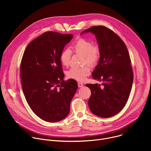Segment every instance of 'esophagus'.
I'll return each instance as SVG.
<instances>
[{"mask_svg": "<svg viewBox=\"0 0 151 151\" xmlns=\"http://www.w3.org/2000/svg\"><path fill=\"white\" fill-rule=\"evenodd\" d=\"M78 87L79 88H82L83 87V84L82 83V82H78Z\"/></svg>", "mask_w": 151, "mask_h": 151, "instance_id": "1", "label": "esophagus"}]
</instances>
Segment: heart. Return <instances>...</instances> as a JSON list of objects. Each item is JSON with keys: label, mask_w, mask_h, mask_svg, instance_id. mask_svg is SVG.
Listing matches in <instances>:
<instances>
[{"label": "heart", "mask_w": 151, "mask_h": 151, "mask_svg": "<svg viewBox=\"0 0 151 151\" xmlns=\"http://www.w3.org/2000/svg\"><path fill=\"white\" fill-rule=\"evenodd\" d=\"M74 52L82 54L83 56V64H88L94 66L98 61L100 51L97 45H93L92 42L85 38H79L72 47ZM72 52L68 49L63 50L60 55V60L64 66H69ZM91 69L89 66H84L81 68H71L68 72L67 76L70 79L78 81H83L90 74Z\"/></svg>", "instance_id": "b5f03b06"}]
</instances>
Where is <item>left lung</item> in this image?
<instances>
[{"mask_svg": "<svg viewBox=\"0 0 151 151\" xmlns=\"http://www.w3.org/2000/svg\"><path fill=\"white\" fill-rule=\"evenodd\" d=\"M85 33L96 37L100 55L92 77L103 85L101 88L100 84L86 85L91 91L88 105L94 115L109 118L124 108L131 92L133 73L130 55L123 40L104 26L91 27L81 35Z\"/></svg>", "mask_w": 151, "mask_h": 151, "instance_id": "obj_1", "label": "left lung"}]
</instances>
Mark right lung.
Here are the masks:
<instances>
[{
    "instance_id": "right-lung-1",
    "label": "right lung",
    "mask_w": 151,
    "mask_h": 151,
    "mask_svg": "<svg viewBox=\"0 0 151 151\" xmlns=\"http://www.w3.org/2000/svg\"><path fill=\"white\" fill-rule=\"evenodd\" d=\"M72 34L47 32L27 47L20 66L23 91L32 111L45 121L56 122L70 112L78 89L73 79L64 81L60 55Z\"/></svg>"
}]
</instances>
